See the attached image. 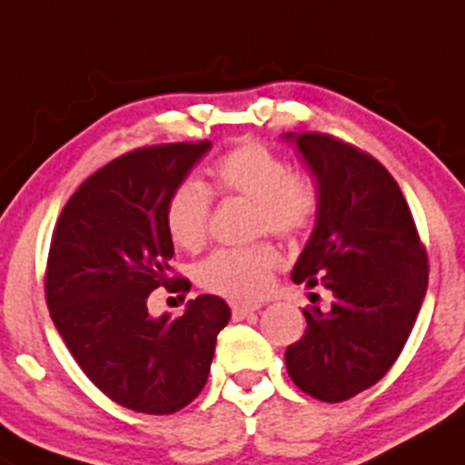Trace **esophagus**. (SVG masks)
Returning <instances> with one entry per match:
<instances>
[{
    "mask_svg": "<svg viewBox=\"0 0 465 465\" xmlns=\"http://www.w3.org/2000/svg\"><path fill=\"white\" fill-rule=\"evenodd\" d=\"M258 310H261L258 305H241V302H233V305H232V314H233V319H236V321L247 319L249 314H253V312H258Z\"/></svg>",
    "mask_w": 465,
    "mask_h": 465,
    "instance_id": "obj_1",
    "label": "esophagus"
}]
</instances>
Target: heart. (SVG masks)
Returning a JSON list of instances; mask_svg holds the SVG:
<instances>
[{
	"instance_id": "1",
	"label": "heart",
	"mask_w": 465,
	"mask_h": 465,
	"mask_svg": "<svg viewBox=\"0 0 465 465\" xmlns=\"http://www.w3.org/2000/svg\"><path fill=\"white\" fill-rule=\"evenodd\" d=\"M212 192L223 198L253 203L256 233L285 241L305 236L319 213V189L307 173H294L285 158L261 143H242L218 158L209 169ZM212 193L198 183H183L171 192L164 224L175 247L198 252L207 242ZM281 253L273 245L247 252L212 253L195 267V281L212 294L232 301H258L267 294Z\"/></svg>"
}]
</instances>
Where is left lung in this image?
<instances>
[{
  "instance_id": "left-lung-1",
  "label": "left lung",
  "mask_w": 465,
  "mask_h": 465,
  "mask_svg": "<svg viewBox=\"0 0 465 465\" xmlns=\"http://www.w3.org/2000/svg\"><path fill=\"white\" fill-rule=\"evenodd\" d=\"M319 189V213L292 281L321 282L331 310H302L307 327L285 351L310 397L339 403L383 379L399 359L428 290V258L390 171L327 134H285ZM319 294H310L314 298Z\"/></svg>"
}]
</instances>
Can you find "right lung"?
I'll return each instance as SVG.
<instances>
[{
    "label": "right lung",
    "instance_id": "1",
    "mask_svg": "<svg viewBox=\"0 0 465 465\" xmlns=\"http://www.w3.org/2000/svg\"><path fill=\"white\" fill-rule=\"evenodd\" d=\"M212 149L200 143L129 151L80 184L55 224L46 262V305L68 351L117 405L173 414L204 388L218 331L232 319L223 298L203 294L175 321L151 319L158 287L184 294L173 276L164 224L171 192Z\"/></svg>",
    "mask_w": 465,
    "mask_h": 465
}]
</instances>
